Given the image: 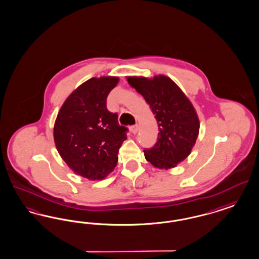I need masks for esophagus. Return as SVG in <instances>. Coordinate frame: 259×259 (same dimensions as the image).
<instances>
[{"label":"esophagus","mask_w":259,"mask_h":259,"mask_svg":"<svg viewBox=\"0 0 259 259\" xmlns=\"http://www.w3.org/2000/svg\"><path fill=\"white\" fill-rule=\"evenodd\" d=\"M129 129H130V132H131V133L136 134V133L138 132V130H139V126H138V124L132 125V126H130Z\"/></svg>","instance_id":"obj_1"}]
</instances>
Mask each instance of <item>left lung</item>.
Here are the masks:
<instances>
[{
	"mask_svg": "<svg viewBox=\"0 0 259 259\" xmlns=\"http://www.w3.org/2000/svg\"><path fill=\"white\" fill-rule=\"evenodd\" d=\"M127 81L144 96L158 123L157 142L153 147L144 150L145 159L161 169L175 167L186 159L197 141L199 120L194 106L165 75L153 79L128 77Z\"/></svg>",
	"mask_w": 259,
	"mask_h": 259,
	"instance_id": "obj_1",
	"label": "left lung"
}]
</instances>
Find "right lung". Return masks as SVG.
<instances>
[{
    "label": "right lung",
    "mask_w": 259,
    "mask_h": 259,
    "mask_svg": "<svg viewBox=\"0 0 259 259\" xmlns=\"http://www.w3.org/2000/svg\"><path fill=\"white\" fill-rule=\"evenodd\" d=\"M117 77L92 78L65 100L54 126L56 147L73 171L90 180H102L114 170L128 129L106 101Z\"/></svg>",
    "instance_id": "obj_1"
}]
</instances>
